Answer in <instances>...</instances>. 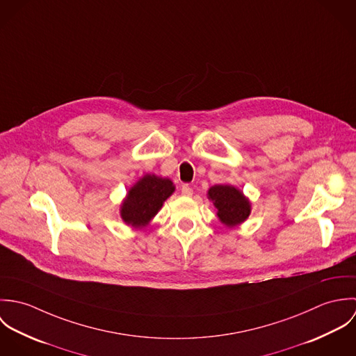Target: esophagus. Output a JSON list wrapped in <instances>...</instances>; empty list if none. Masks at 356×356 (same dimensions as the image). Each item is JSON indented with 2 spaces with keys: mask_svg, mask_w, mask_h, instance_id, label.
Instances as JSON below:
<instances>
[{
  "mask_svg": "<svg viewBox=\"0 0 356 356\" xmlns=\"http://www.w3.org/2000/svg\"><path fill=\"white\" fill-rule=\"evenodd\" d=\"M181 193H182V196H185V197H191V196L193 195V189H192L189 185H184L182 189H181Z\"/></svg>",
  "mask_w": 356,
  "mask_h": 356,
  "instance_id": "esophagus-1",
  "label": "esophagus"
}]
</instances>
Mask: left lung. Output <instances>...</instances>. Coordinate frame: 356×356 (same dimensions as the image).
I'll use <instances>...</instances> for the list:
<instances>
[{
  "label": "left lung",
  "mask_w": 356,
  "mask_h": 356,
  "mask_svg": "<svg viewBox=\"0 0 356 356\" xmlns=\"http://www.w3.org/2000/svg\"><path fill=\"white\" fill-rule=\"evenodd\" d=\"M207 197L213 204L216 216L226 227H236L251 215L252 204L250 199L233 185H213L208 189Z\"/></svg>",
  "instance_id": "left-lung-1"
}]
</instances>
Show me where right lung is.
I'll return each mask as SVG.
<instances>
[{"label": "right lung", "mask_w": 356, "mask_h": 356, "mask_svg": "<svg viewBox=\"0 0 356 356\" xmlns=\"http://www.w3.org/2000/svg\"><path fill=\"white\" fill-rule=\"evenodd\" d=\"M174 192L175 185L171 179L145 174L127 191L120 204L122 220L134 229L147 227Z\"/></svg>", "instance_id": "1"}]
</instances>
